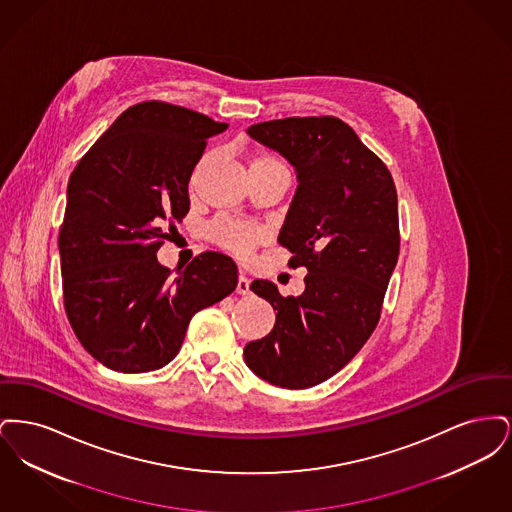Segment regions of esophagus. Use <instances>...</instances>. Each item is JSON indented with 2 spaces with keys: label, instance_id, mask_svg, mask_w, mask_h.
<instances>
[{
  "label": "esophagus",
  "instance_id": "obj_1",
  "mask_svg": "<svg viewBox=\"0 0 512 512\" xmlns=\"http://www.w3.org/2000/svg\"><path fill=\"white\" fill-rule=\"evenodd\" d=\"M236 292L240 295H247L249 293V278L245 274L238 276V286H236Z\"/></svg>",
  "mask_w": 512,
  "mask_h": 512
}]
</instances>
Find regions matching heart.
<instances>
[{"label": "heart", "mask_w": 512, "mask_h": 512, "mask_svg": "<svg viewBox=\"0 0 512 512\" xmlns=\"http://www.w3.org/2000/svg\"><path fill=\"white\" fill-rule=\"evenodd\" d=\"M265 167H284L278 159L270 157V155H259L251 161V169H265ZM209 238L219 244L220 247L232 251L238 257H247L251 253V249L263 240V232L261 228H257L255 224L242 222V220L226 219L219 217L209 224Z\"/></svg>", "instance_id": "obj_1"}]
</instances>
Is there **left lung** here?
<instances>
[{
    "instance_id": "8db88e82",
    "label": "left lung",
    "mask_w": 512,
    "mask_h": 512,
    "mask_svg": "<svg viewBox=\"0 0 512 512\" xmlns=\"http://www.w3.org/2000/svg\"><path fill=\"white\" fill-rule=\"evenodd\" d=\"M247 134L295 169L278 244L309 274L297 297L268 280L251 284L276 322L245 345V365L272 386L303 390L340 372L380 320L399 257L397 192L388 167L336 117L259 122Z\"/></svg>"
}]
</instances>
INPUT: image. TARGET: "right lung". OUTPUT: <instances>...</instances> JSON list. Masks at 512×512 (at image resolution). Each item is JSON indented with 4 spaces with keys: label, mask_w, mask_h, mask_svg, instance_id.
Returning <instances> with one entry per match:
<instances>
[{
    "label": "right lung",
    "mask_w": 512,
    "mask_h": 512,
    "mask_svg": "<svg viewBox=\"0 0 512 512\" xmlns=\"http://www.w3.org/2000/svg\"><path fill=\"white\" fill-rule=\"evenodd\" d=\"M226 122L163 103L128 107L78 161L59 232L65 311L101 365L138 374L171 363L197 311L236 290V263L205 251L171 280L157 261L167 226L190 211L188 184Z\"/></svg>",
    "instance_id": "right-lung-1"
}]
</instances>
